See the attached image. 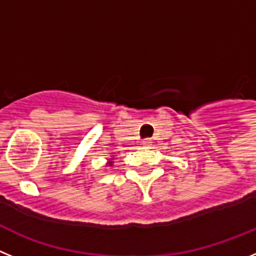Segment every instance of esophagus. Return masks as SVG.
<instances>
[{
	"instance_id": "esophagus-1",
	"label": "esophagus",
	"mask_w": 256,
	"mask_h": 256,
	"mask_svg": "<svg viewBox=\"0 0 256 256\" xmlns=\"http://www.w3.org/2000/svg\"><path fill=\"white\" fill-rule=\"evenodd\" d=\"M142 146H145V148H149V146H150L152 145V140L150 139H145V140H142Z\"/></svg>"
}]
</instances>
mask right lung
Returning a JSON list of instances; mask_svg holds the SVG:
<instances>
[{
  "instance_id": "right-lung-1",
  "label": "right lung",
  "mask_w": 256,
  "mask_h": 256,
  "mask_svg": "<svg viewBox=\"0 0 256 256\" xmlns=\"http://www.w3.org/2000/svg\"><path fill=\"white\" fill-rule=\"evenodd\" d=\"M107 166H110V167H112V166H114V158H112V160H110L107 162Z\"/></svg>"
}]
</instances>
